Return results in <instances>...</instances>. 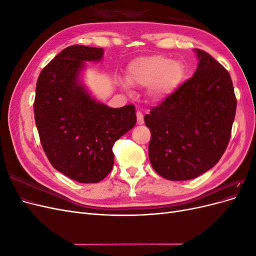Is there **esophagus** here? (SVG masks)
<instances>
[{
    "instance_id": "34e87169",
    "label": "esophagus",
    "mask_w": 256,
    "mask_h": 256,
    "mask_svg": "<svg viewBox=\"0 0 256 256\" xmlns=\"http://www.w3.org/2000/svg\"><path fill=\"white\" fill-rule=\"evenodd\" d=\"M136 118H138V125H142V124L144 122L142 112H140V111L136 112Z\"/></svg>"
}]
</instances>
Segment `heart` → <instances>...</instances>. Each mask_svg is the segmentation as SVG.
I'll return each mask as SVG.
<instances>
[{
  "instance_id": "heart-1",
  "label": "heart",
  "mask_w": 256,
  "mask_h": 256,
  "mask_svg": "<svg viewBox=\"0 0 256 256\" xmlns=\"http://www.w3.org/2000/svg\"><path fill=\"white\" fill-rule=\"evenodd\" d=\"M184 68L180 62L164 56H143L129 65L127 79L136 86L150 88V96L161 102L178 88L184 79Z\"/></svg>"
}]
</instances>
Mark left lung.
Listing matches in <instances>:
<instances>
[{"label": "left lung", "mask_w": 256, "mask_h": 256, "mask_svg": "<svg viewBox=\"0 0 256 256\" xmlns=\"http://www.w3.org/2000/svg\"><path fill=\"white\" fill-rule=\"evenodd\" d=\"M196 72L144 116L150 130L152 166L168 180H189L216 164L226 152L237 100L228 72L196 49Z\"/></svg>", "instance_id": "8db88e82"}]
</instances>
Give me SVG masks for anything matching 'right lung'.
Masks as SVG:
<instances>
[{
    "instance_id": "right-lung-1",
    "label": "right lung",
    "mask_w": 256,
    "mask_h": 256,
    "mask_svg": "<svg viewBox=\"0 0 256 256\" xmlns=\"http://www.w3.org/2000/svg\"><path fill=\"white\" fill-rule=\"evenodd\" d=\"M102 48L74 44L46 66L36 84L35 122L53 168L83 184L102 180L114 164L112 147L136 122L134 104L112 109L95 102L78 82L85 60Z\"/></svg>"
}]
</instances>
